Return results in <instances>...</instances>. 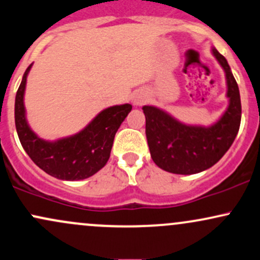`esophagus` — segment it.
<instances>
[{
	"label": "esophagus",
	"instance_id": "esophagus-1",
	"mask_svg": "<svg viewBox=\"0 0 260 260\" xmlns=\"http://www.w3.org/2000/svg\"><path fill=\"white\" fill-rule=\"evenodd\" d=\"M144 96H142V95H136L135 98H133V100H132V102H133V105H135V106H141V105H143L144 104Z\"/></svg>",
	"mask_w": 260,
	"mask_h": 260
}]
</instances>
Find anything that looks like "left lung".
Instances as JSON below:
<instances>
[{
    "instance_id": "left-lung-1",
    "label": "left lung",
    "mask_w": 260,
    "mask_h": 260,
    "mask_svg": "<svg viewBox=\"0 0 260 260\" xmlns=\"http://www.w3.org/2000/svg\"><path fill=\"white\" fill-rule=\"evenodd\" d=\"M211 53L224 71L228 99L226 111L215 123H184L162 108L142 107L150 155L165 172L191 175L207 170L226 154L238 133L242 116L238 85L226 58L215 47Z\"/></svg>"
}]
</instances>
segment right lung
I'll return each instance as SVG.
<instances>
[{
  "mask_svg": "<svg viewBox=\"0 0 260 260\" xmlns=\"http://www.w3.org/2000/svg\"><path fill=\"white\" fill-rule=\"evenodd\" d=\"M27 68L14 102V121L22 147L42 170L60 180H84L106 165L119 125L132 110V105H116L102 110L86 127L73 136L45 141L30 128L24 107Z\"/></svg>",
  "mask_w": 260,
  "mask_h": 260,
  "instance_id": "1",
  "label": "right lung"
}]
</instances>
